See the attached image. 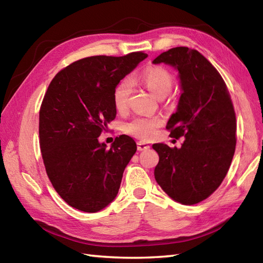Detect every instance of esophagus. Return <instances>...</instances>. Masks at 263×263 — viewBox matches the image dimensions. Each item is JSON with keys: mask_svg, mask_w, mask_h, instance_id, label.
Segmentation results:
<instances>
[{"mask_svg": "<svg viewBox=\"0 0 263 263\" xmlns=\"http://www.w3.org/2000/svg\"><path fill=\"white\" fill-rule=\"evenodd\" d=\"M149 148H150V146H149L148 143L143 142V141H139L138 142V150H139V152H142V150H147Z\"/></svg>", "mask_w": 263, "mask_h": 263, "instance_id": "obj_1", "label": "esophagus"}]
</instances>
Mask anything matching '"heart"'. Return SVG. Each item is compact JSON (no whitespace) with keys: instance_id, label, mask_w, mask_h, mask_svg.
<instances>
[{"instance_id":"heart-1","label":"heart","mask_w":263,"mask_h":263,"mask_svg":"<svg viewBox=\"0 0 263 263\" xmlns=\"http://www.w3.org/2000/svg\"><path fill=\"white\" fill-rule=\"evenodd\" d=\"M138 81L157 98H164L173 88L172 74L170 71L161 66H155V68L146 70L138 78ZM131 92L132 85L128 80H123L116 86L113 100L117 111L123 113L127 109ZM161 124H163V120L158 115H142L133 117L131 121H128L124 125V130L128 135L141 140H150L156 136Z\"/></svg>"}]
</instances>
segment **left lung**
Here are the masks:
<instances>
[{"label": "left lung", "instance_id": "obj_1", "mask_svg": "<svg viewBox=\"0 0 263 263\" xmlns=\"http://www.w3.org/2000/svg\"><path fill=\"white\" fill-rule=\"evenodd\" d=\"M153 63L178 71L182 93L166 128L173 138H184L181 148L153 144L159 155L155 178L176 202L199 203L220 185L235 153L236 117L230 92L219 72L195 49L171 48Z\"/></svg>", "mask_w": 263, "mask_h": 263}]
</instances>
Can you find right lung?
Wrapping results in <instances>:
<instances>
[{
	"label": "right lung",
	"instance_id": "add662e5",
	"mask_svg": "<svg viewBox=\"0 0 263 263\" xmlns=\"http://www.w3.org/2000/svg\"><path fill=\"white\" fill-rule=\"evenodd\" d=\"M147 57L135 52L86 58L49 83L39 110L42 157L55 191L78 210L97 212L119 193L137 143L122 135L108 149L98 137L116 116V86Z\"/></svg>",
	"mask_w": 263,
	"mask_h": 263
}]
</instances>
